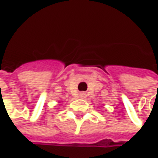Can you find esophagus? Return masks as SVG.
<instances>
[{"instance_id": "esophagus-1", "label": "esophagus", "mask_w": 158, "mask_h": 158, "mask_svg": "<svg viewBox=\"0 0 158 158\" xmlns=\"http://www.w3.org/2000/svg\"><path fill=\"white\" fill-rule=\"evenodd\" d=\"M85 97V94H81V95H80V98H84Z\"/></svg>"}]
</instances>
